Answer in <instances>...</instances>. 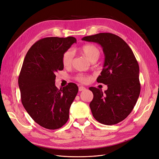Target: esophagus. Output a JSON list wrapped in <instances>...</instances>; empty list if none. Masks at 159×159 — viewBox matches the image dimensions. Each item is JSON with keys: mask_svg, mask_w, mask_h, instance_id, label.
<instances>
[{"mask_svg": "<svg viewBox=\"0 0 159 159\" xmlns=\"http://www.w3.org/2000/svg\"><path fill=\"white\" fill-rule=\"evenodd\" d=\"M85 89H86V88L84 87V86H79V90L80 91H83V90H85Z\"/></svg>", "mask_w": 159, "mask_h": 159, "instance_id": "34e87169", "label": "esophagus"}]
</instances>
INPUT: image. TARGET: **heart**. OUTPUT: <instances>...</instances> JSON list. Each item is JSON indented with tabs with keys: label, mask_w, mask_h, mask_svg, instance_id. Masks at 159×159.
Returning a JSON list of instances; mask_svg holds the SVG:
<instances>
[{
	"label": "heart",
	"mask_w": 159,
	"mask_h": 159,
	"mask_svg": "<svg viewBox=\"0 0 159 159\" xmlns=\"http://www.w3.org/2000/svg\"><path fill=\"white\" fill-rule=\"evenodd\" d=\"M81 52L88 59L92 62L94 61H97L98 57L101 55L100 49L93 44H86L81 48ZM74 58V52L71 49H69L68 51L64 52L62 55V62L64 67H70L71 66ZM77 79L81 82H86L88 78L83 75H79L77 76Z\"/></svg>",
	"instance_id": "obj_1"
}]
</instances>
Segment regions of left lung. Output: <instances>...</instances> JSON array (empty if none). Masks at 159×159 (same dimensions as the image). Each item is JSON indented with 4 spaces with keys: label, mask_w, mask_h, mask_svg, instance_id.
<instances>
[{
    "label": "left lung",
    "mask_w": 159,
    "mask_h": 159,
    "mask_svg": "<svg viewBox=\"0 0 159 159\" xmlns=\"http://www.w3.org/2000/svg\"><path fill=\"white\" fill-rule=\"evenodd\" d=\"M82 40L101 46L104 63L97 81L107 89L91 87L93 98L89 104L93 117L106 125L117 124L126 119L140 95L139 66L131 49L122 39L110 33L84 37Z\"/></svg>",
    "instance_id": "8db88e82"
}]
</instances>
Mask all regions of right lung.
Here are the masks:
<instances>
[{
	"mask_svg": "<svg viewBox=\"0 0 159 159\" xmlns=\"http://www.w3.org/2000/svg\"><path fill=\"white\" fill-rule=\"evenodd\" d=\"M76 41L73 37L42 39L24 58L18 80L21 101L32 119L44 128L58 129L69 119L79 88L69 83L58 89L55 73L64 69L62 55Z\"/></svg>",
	"mask_w": 159,
	"mask_h": 159,
	"instance_id": "1",
	"label": "right lung"
}]
</instances>
